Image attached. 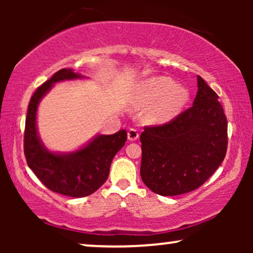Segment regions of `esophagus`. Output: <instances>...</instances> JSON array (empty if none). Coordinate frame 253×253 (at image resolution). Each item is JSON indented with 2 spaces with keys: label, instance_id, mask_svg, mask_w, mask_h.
Returning <instances> with one entry per match:
<instances>
[{
  "label": "esophagus",
  "instance_id": "esophagus-1",
  "mask_svg": "<svg viewBox=\"0 0 253 253\" xmlns=\"http://www.w3.org/2000/svg\"><path fill=\"white\" fill-rule=\"evenodd\" d=\"M138 137H139V133H138V131L136 129H130L127 131V139L130 141L137 140Z\"/></svg>",
  "mask_w": 253,
  "mask_h": 253
}]
</instances>
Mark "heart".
Listing matches in <instances>:
<instances>
[{"mask_svg": "<svg viewBox=\"0 0 253 253\" xmlns=\"http://www.w3.org/2000/svg\"><path fill=\"white\" fill-rule=\"evenodd\" d=\"M139 100L143 105L154 106L146 114V120L151 123H165L181 113L190 99L188 87L175 84L174 81L165 76L148 78L138 87Z\"/></svg>", "mask_w": 253, "mask_h": 253, "instance_id": "b5f03b06", "label": "heart"}]
</instances>
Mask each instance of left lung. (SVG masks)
<instances>
[{"mask_svg":"<svg viewBox=\"0 0 253 253\" xmlns=\"http://www.w3.org/2000/svg\"><path fill=\"white\" fill-rule=\"evenodd\" d=\"M192 107L170 122L145 126L140 134V176L160 196H178L203 185L227 152V119L219 96L197 77Z\"/></svg>","mask_w":253,"mask_h":253,"instance_id":"1","label":"left lung"}]
</instances>
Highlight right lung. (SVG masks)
<instances>
[{
	"label": "right lung",
	"instance_id": "right-lung-1",
	"mask_svg": "<svg viewBox=\"0 0 253 253\" xmlns=\"http://www.w3.org/2000/svg\"><path fill=\"white\" fill-rule=\"evenodd\" d=\"M72 69H61L34 92L27 108L24 153L27 165L51 191L82 198L95 192L108 178L110 165L126 141V131L96 134L84 146L72 152H53L44 146L38 132L39 103L56 83L84 79Z\"/></svg>",
	"mask_w": 253,
	"mask_h": 253
}]
</instances>
